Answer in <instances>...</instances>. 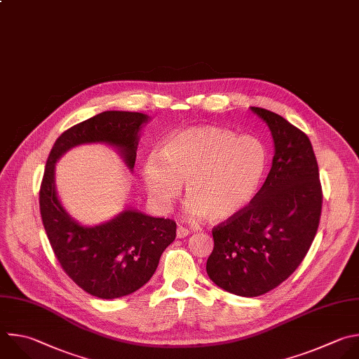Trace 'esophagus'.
I'll list each match as a JSON object with an SVG mask.
<instances>
[{
	"label": "esophagus",
	"mask_w": 359,
	"mask_h": 359,
	"mask_svg": "<svg viewBox=\"0 0 359 359\" xmlns=\"http://www.w3.org/2000/svg\"><path fill=\"white\" fill-rule=\"evenodd\" d=\"M189 233H190V229H189V228L182 226V225H179V226H177V231H176L177 238H184V236H187Z\"/></svg>",
	"instance_id": "esophagus-1"
}]
</instances>
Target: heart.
<instances>
[{"label":"heart","mask_w":359,"mask_h":359,"mask_svg":"<svg viewBox=\"0 0 359 359\" xmlns=\"http://www.w3.org/2000/svg\"><path fill=\"white\" fill-rule=\"evenodd\" d=\"M269 156L252 137L218 127H191L170 135L161 156L142 165V182L152 201L168 210L186 183L187 211L210 221H224L241 212L258 193Z\"/></svg>","instance_id":"heart-1"}]
</instances>
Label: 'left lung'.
Listing matches in <instances>:
<instances>
[{
  "mask_svg": "<svg viewBox=\"0 0 359 359\" xmlns=\"http://www.w3.org/2000/svg\"><path fill=\"white\" fill-rule=\"evenodd\" d=\"M268 124L275 155L252 201L212 228L207 275L221 289L257 297L285 282L317 233L323 190L309 137L272 111L251 107Z\"/></svg>",
  "mask_w": 359,
  "mask_h": 359,
  "instance_id": "obj_1",
  "label": "left lung"
}]
</instances>
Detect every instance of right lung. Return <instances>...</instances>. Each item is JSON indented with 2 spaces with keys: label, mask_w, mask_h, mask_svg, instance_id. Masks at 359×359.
<instances>
[{
  "label": "right lung",
  "mask_w": 359,
  "mask_h": 359,
  "mask_svg": "<svg viewBox=\"0 0 359 359\" xmlns=\"http://www.w3.org/2000/svg\"><path fill=\"white\" fill-rule=\"evenodd\" d=\"M148 115L104 111L65 131L55 142L39 190V208L50 247L66 275L98 299L134 293L155 273L161 255L175 241L176 222L126 210L111 221L84 226L62 207L55 189V163L70 148L102 142L121 152L133 170L138 133Z\"/></svg>",
  "instance_id": "right-lung-1"
}]
</instances>
